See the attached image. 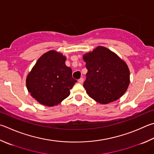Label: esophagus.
Listing matches in <instances>:
<instances>
[{
	"instance_id": "1",
	"label": "esophagus",
	"mask_w": 154,
	"mask_h": 154,
	"mask_svg": "<svg viewBox=\"0 0 154 154\" xmlns=\"http://www.w3.org/2000/svg\"><path fill=\"white\" fill-rule=\"evenodd\" d=\"M78 82H79V83H83V78H80Z\"/></svg>"
}]
</instances>
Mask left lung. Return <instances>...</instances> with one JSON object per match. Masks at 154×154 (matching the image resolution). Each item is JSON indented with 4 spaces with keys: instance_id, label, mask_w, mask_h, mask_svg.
I'll return each instance as SVG.
<instances>
[{
    "instance_id": "left-lung-1",
    "label": "left lung",
    "mask_w": 154,
    "mask_h": 154,
    "mask_svg": "<svg viewBox=\"0 0 154 154\" xmlns=\"http://www.w3.org/2000/svg\"><path fill=\"white\" fill-rule=\"evenodd\" d=\"M88 69L83 83L87 94L102 104L116 101L129 85L130 72L124 60L103 46L83 55Z\"/></svg>"
}]
</instances>
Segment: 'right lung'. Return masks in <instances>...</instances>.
Returning a JSON list of instances; mask_svg holds the SVG:
<instances>
[{
    "label": "right lung",
    "mask_w": 154,
    "mask_h": 154,
    "mask_svg": "<svg viewBox=\"0 0 154 154\" xmlns=\"http://www.w3.org/2000/svg\"><path fill=\"white\" fill-rule=\"evenodd\" d=\"M66 57L50 50L39 58L27 75L26 86L33 98L47 106L57 105L70 95L77 80L65 65Z\"/></svg>",
    "instance_id": "1"
}]
</instances>
